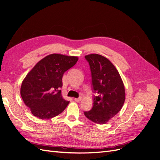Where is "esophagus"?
<instances>
[{"instance_id": "34e87169", "label": "esophagus", "mask_w": 160, "mask_h": 160, "mask_svg": "<svg viewBox=\"0 0 160 160\" xmlns=\"http://www.w3.org/2000/svg\"><path fill=\"white\" fill-rule=\"evenodd\" d=\"M82 99L81 98H75L74 100L76 101V102H79V101H81V100Z\"/></svg>"}]
</instances>
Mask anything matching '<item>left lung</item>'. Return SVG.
Listing matches in <instances>:
<instances>
[{"instance_id": "8db88e82", "label": "left lung", "mask_w": 160, "mask_h": 160, "mask_svg": "<svg viewBox=\"0 0 160 160\" xmlns=\"http://www.w3.org/2000/svg\"><path fill=\"white\" fill-rule=\"evenodd\" d=\"M85 58L90 67L92 91L96 95H93V108L84 111V115L91 122L105 124L123 107L124 85L118 70L107 58L98 54Z\"/></svg>"}]
</instances>
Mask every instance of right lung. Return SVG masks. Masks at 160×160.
I'll return each mask as SVG.
<instances>
[{
  "mask_svg": "<svg viewBox=\"0 0 160 160\" xmlns=\"http://www.w3.org/2000/svg\"><path fill=\"white\" fill-rule=\"evenodd\" d=\"M78 58L51 54L38 62L23 80L21 95L32 114L41 119L54 118L62 113L69 101L62 98V78L73 67Z\"/></svg>",
  "mask_w": 160,
  "mask_h": 160,
  "instance_id": "add662e5",
  "label": "right lung"
}]
</instances>
